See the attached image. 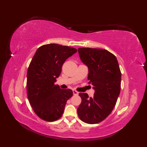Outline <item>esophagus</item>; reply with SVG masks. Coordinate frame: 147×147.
I'll return each instance as SVG.
<instances>
[{
	"instance_id": "34e87169",
	"label": "esophagus",
	"mask_w": 147,
	"mask_h": 147,
	"mask_svg": "<svg viewBox=\"0 0 147 147\" xmlns=\"http://www.w3.org/2000/svg\"><path fill=\"white\" fill-rule=\"evenodd\" d=\"M73 92L74 95H78V92L77 91H76V90H74V89H73Z\"/></svg>"
}]
</instances>
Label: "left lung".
<instances>
[{
    "label": "left lung",
    "instance_id": "left-lung-1",
    "mask_svg": "<svg viewBox=\"0 0 147 147\" xmlns=\"http://www.w3.org/2000/svg\"><path fill=\"white\" fill-rule=\"evenodd\" d=\"M82 61L88 67V80L94 96L80 93L81 104L77 113L81 121L96 124L104 120L115 107L121 91V73L115 55L105 49L79 48Z\"/></svg>",
    "mask_w": 147,
    "mask_h": 147
}]
</instances>
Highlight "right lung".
I'll return each mask as SVG.
<instances>
[{
	"label": "right lung",
	"mask_w": 147,
	"mask_h": 147,
	"mask_svg": "<svg viewBox=\"0 0 147 147\" xmlns=\"http://www.w3.org/2000/svg\"><path fill=\"white\" fill-rule=\"evenodd\" d=\"M77 50L58 44H47L38 48L27 71V96L35 113L48 122L58 120L73 93L61 89L54 82L60 74L67 59Z\"/></svg>",
	"instance_id": "right-lung-1"
}]
</instances>
